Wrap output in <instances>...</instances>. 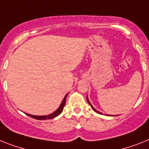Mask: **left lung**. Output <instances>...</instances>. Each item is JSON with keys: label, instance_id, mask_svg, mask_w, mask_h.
Here are the masks:
<instances>
[{"label": "left lung", "instance_id": "1", "mask_svg": "<svg viewBox=\"0 0 149 149\" xmlns=\"http://www.w3.org/2000/svg\"><path fill=\"white\" fill-rule=\"evenodd\" d=\"M87 102H88V104H89V105H90V106H91V107H92V109H93V110H94V111H95L96 113H100V114H101V113H101V112H99V111H96V110H95V108H94V107H92V104H91V103H90V102H89V101H88V98H87Z\"/></svg>", "mask_w": 149, "mask_h": 149}]
</instances>
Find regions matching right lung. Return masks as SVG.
Wrapping results in <instances>:
<instances>
[{
	"mask_svg": "<svg viewBox=\"0 0 149 149\" xmlns=\"http://www.w3.org/2000/svg\"><path fill=\"white\" fill-rule=\"evenodd\" d=\"M68 94H67L66 95H65L64 98H63V102L61 103V106L59 107V108L55 111V112H54L53 113H51L49 115H46V116H35V115H31V114H28V113H26V114L29 116V117H32V118H34V119L36 120H48V119H52V118H54V117H57L58 115H60L61 113V112L63 111V107L65 106V103H66V98H67V96Z\"/></svg>",
	"mask_w": 149,
	"mask_h": 149,
	"instance_id": "right-lung-1",
	"label": "right lung"
}]
</instances>
